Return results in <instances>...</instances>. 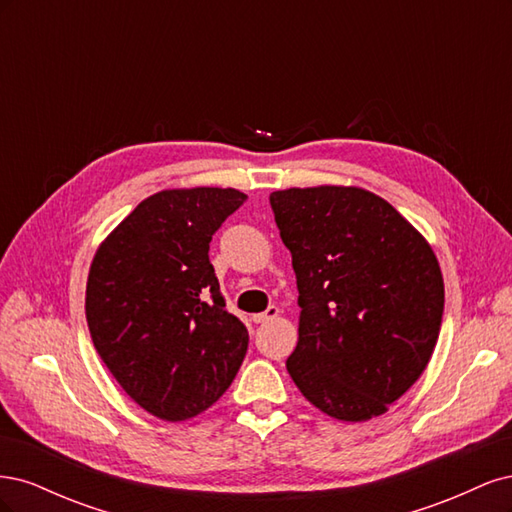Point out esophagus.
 Wrapping results in <instances>:
<instances>
[{
  "instance_id": "obj_1",
  "label": "esophagus",
  "mask_w": 512,
  "mask_h": 512,
  "mask_svg": "<svg viewBox=\"0 0 512 512\" xmlns=\"http://www.w3.org/2000/svg\"><path fill=\"white\" fill-rule=\"evenodd\" d=\"M277 316H280V309H277L275 305H269V307H267V312L254 314V316H252V320H254L256 324H265V322H269V320H275Z\"/></svg>"
}]
</instances>
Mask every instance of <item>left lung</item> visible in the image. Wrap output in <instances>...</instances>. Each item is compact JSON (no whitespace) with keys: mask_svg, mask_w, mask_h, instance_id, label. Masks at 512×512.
I'll return each instance as SVG.
<instances>
[{"mask_svg":"<svg viewBox=\"0 0 512 512\" xmlns=\"http://www.w3.org/2000/svg\"><path fill=\"white\" fill-rule=\"evenodd\" d=\"M299 288L288 374L339 421L389 410L436 348L444 280L431 245L384 198L318 185L269 196Z\"/></svg>","mask_w":512,"mask_h":512,"instance_id":"8db88e82","label":"left lung"}]
</instances>
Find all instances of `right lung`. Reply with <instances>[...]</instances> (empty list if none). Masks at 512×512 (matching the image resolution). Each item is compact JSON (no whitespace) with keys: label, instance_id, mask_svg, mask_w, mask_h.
Listing matches in <instances>:
<instances>
[{"label":"right lung","instance_id":"right-lung-1","mask_svg":"<svg viewBox=\"0 0 512 512\" xmlns=\"http://www.w3.org/2000/svg\"><path fill=\"white\" fill-rule=\"evenodd\" d=\"M247 196L232 188L145 198L91 262L85 314L100 359L138 406L188 421L218 401L245 359V324L226 312L209 243Z\"/></svg>","mask_w":512,"mask_h":512}]
</instances>
